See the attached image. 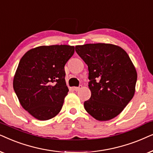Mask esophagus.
I'll return each mask as SVG.
<instances>
[{"label":"esophagus","instance_id":"obj_1","mask_svg":"<svg viewBox=\"0 0 153 153\" xmlns=\"http://www.w3.org/2000/svg\"><path fill=\"white\" fill-rule=\"evenodd\" d=\"M82 85H80L79 87H73V89H74L75 91H78V90H80V89L82 88Z\"/></svg>","mask_w":153,"mask_h":153}]
</instances>
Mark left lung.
<instances>
[{
  "instance_id": "8db88e82",
  "label": "left lung",
  "mask_w": 153,
  "mask_h": 153,
  "mask_svg": "<svg viewBox=\"0 0 153 153\" xmlns=\"http://www.w3.org/2000/svg\"><path fill=\"white\" fill-rule=\"evenodd\" d=\"M77 54L88 66L91 97L86 111L99 121L117 116L135 93L137 73L127 53L113 44L75 46Z\"/></svg>"
}]
</instances>
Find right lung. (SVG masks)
<instances>
[{"instance_id": "obj_1", "label": "right lung", "mask_w": 153, "mask_h": 153, "mask_svg": "<svg viewBox=\"0 0 153 153\" xmlns=\"http://www.w3.org/2000/svg\"><path fill=\"white\" fill-rule=\"evenodd\" d=\"M74 52L66 45L40 46L20 59L13 88L22 106L37 120H48L62 109L68 91L64 66Z\"/></svg>"}]
</instances>
